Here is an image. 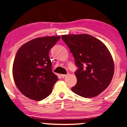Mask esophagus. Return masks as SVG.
<instances>
[{"mask_svg":"<svg viewBox=\"0 0 127 127\" xmlns=\"http://www.w3.org/2000/svg\"><path fill=\"white\" fill-rule=\"evenodd\" d=\"M67 76V75H64V74H63V75H61V76H62V78H65V77H66Z\"/></svg>","mask_w":127,"mask_h":127,"instance_id":"34e87169","label":"esophagus"}]
</instances>
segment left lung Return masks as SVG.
Returning a JSON list of instances; mask_svg holds the SVG:
<instances>
[{
    "label": "left lung",
    "mask_w": 127,
    "mask_h": 127,
    "mask_svg": "<svg viewBox=\"0 0 127 127\" xmlns=\"http://www.w3.org/2000/svg\"><path fill=\"white\" fill-rule=\"evenodd\" d=\"M62 38L68 46L78 69L73 93L85 98L94 97L105 90L114 73V63L108 48L88 34H65Z\"/></svg>",
    "instance_id": "1"
}]
</instances>
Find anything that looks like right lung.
<instances>
[{"label": "right lung", "mask_w": 127, "mask_h": 127, "mask_svg": "<svg viewBox=\"0 0 127 127\" xmlns=\"http://www.w3.org/2000/svg\"><path fill=\"white\" fill-rule=\"evenodd\" d=\"M60 36L37 37L23 45L16 54L12 67L14 82L20 92L40 101L49 95L59 78L52 71L49 51Z\"/></svg>", "instance_id": "1"}]
</instances>
